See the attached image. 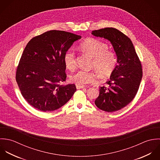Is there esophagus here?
<instances>
[{"instance_id":"obj_1","label":"esophagus","mask_w":160,"mask_h":160,"mask_svg":"<svg viewBox=\"0 0 160 160\" xmlns=\"http://www.w3.org/2000/svg\"><path fill=\"white\" fill-rule=\"evenodd\" d=\"M76 87L77 89H82V88H83L85 87V86H83V85H76Z\"/></svg>"}]
</instances>
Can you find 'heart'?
Instances as JSON below:
<instances>
[{"label":"heart","instance_id":"heart-1","mask_svg":"<svg viewBox=\"0 0 160 160\" xmlns=\"http://www.w3.org/2000/svg\"><path fill=\"white\" fill-rule=\"evenodd\" d=\"M108 48L106 43L93 38L86 39L80 46L82 52L92 58V67L94 68L98 75L102 78L111 75L117 65L116 53ZM64 62L68 69L73 70L75 68L76 60L73 51L68 50L65 53ZM70 80L76 85H83L95 82L96 75L93 72L80 70L71 76Z\"/></svg>","mask_w":160,"mask_h":160}]
</instances>
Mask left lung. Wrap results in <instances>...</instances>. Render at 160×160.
<instances>
[{
  "label": "left lung",
  "mask_w": 160,
  "mask_h": 160,
  "mask_svg": "<svg viewBox=\"0 0 160 160\" xmlns=\"http://www.w3.org/2000/svg\"><path fill=\"white\" fill-rule=\"evenodd\" d=\"M92 34L109 41L117 56L116 67L106 82L107 86L99 88L95 101L99 109L114 112L126 106L136 95L142 78V64L132 41L119 30L105 28Z\"/></svg>",
  "instance_id": "1"
}]
</instances>
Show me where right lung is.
Returning <instances> with one entry per match:
<instances>
[{
    "instance_id": "add662e5",
    "label": "right lung",
    "mask_w": 160,
    "mask_h": 160,
    "mask_svg": "<svg viewBox=\"0 0 160 160\" xmlns=\"http://www.w3.org/2000/svg\"><path fill=\"white\" fill-rule=\"evenodd\" d=\"M81 38L51 30L28 42L17 68L16 81L22 96L33 108L43 112L55 111L72 97L75 85H61L67 77L64 54Z\"/></svg>"
}]
</instances>
